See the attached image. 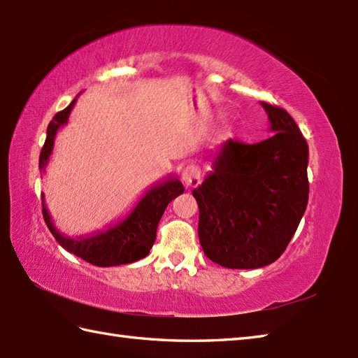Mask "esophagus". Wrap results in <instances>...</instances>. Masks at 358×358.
Masks as SVG:
<instances>
[{"label": "esophagus", "mask_w": 358, "mask_h": 358, "mask_svg": "<svg viewBox=\"0 0 358 358\" xmlns=\"http://www.w3.org/2000/svg\"><path fill=\"white\" fill-rule=\"evenodd\" d=\"M181 180L186 187H196L201 180V169L195 164H187L181 172Z\"/></svg>", "instance_id": "34e87169"}]
</instances>
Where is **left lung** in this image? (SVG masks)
Instances as JSON below:
<instances>
[{"instance_id": "8db88e82", "label": "left lung", "mask_w": 358, "mask_h": 358, "mask_svg": "<svg viewBox=\"0 0 358 358\" xmlns=\"http://www.w3.org/2000/svg\"><path fill=\"white\" fill-rule=\"evenodd\" d=\"M273 132L246 144L229 140L192 195L204 254L229 269H257L285 252L309 199L305 136L289 113L262 103Z\"/></svg>"}]
</instances>
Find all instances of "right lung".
<instances>
[{
	"label": "right lung",
	"instance_id": "add662e5",
	"mask_svg": "<svg viewBox=\"0 0 358 358\" xmlns=\"http://www.w3.org/2000/svg\"><path fill=\"white\" fill-rule=\"evenodd\" d=\"M75 101L77 100H73L64 110L58 112L48 126V136H45L40 154L41 171H44L45 166H48L55 135L58 129L64 126L69 120ZM183 192L185 187L181 185V181L169 177L163 183L152 186L123 222L110 226L106 231L86 235V237L71 238L59 234L52 223L49 210L44 204V195L41 194L43 217L53 237L66 250H69L71 254L83 258L90 264L109 268V266L138 262L150 252L157 238V226L159 223V218L164 214V209L167 208V204Z\"/></svg>",
	"mask_w": 358,
	"mask_h": 358
}]
</instances>
